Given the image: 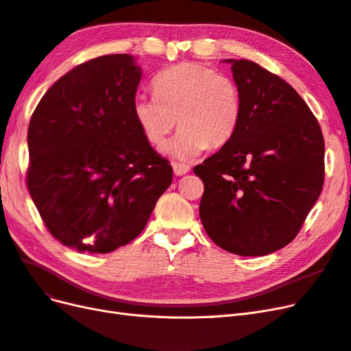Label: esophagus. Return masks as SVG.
<instances>
[{
	"instance_id": "1",
	"label": "esophagus",
	"mask_w": 351,
	"mask_h": 351,
	"mask_svg": "<svg viewBox=\"0 0 351 351\" xmlns=\"http://www.w3.org/2000/svg\"><path fill=\"white\" fill-rule=\"evenodd\" d=\"M173 171L176 176H184L186 173L190 171V167L187 164H182V162H174L173 164Z\"/></svg>"
}]
</instances>
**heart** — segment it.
Wrapping results in <instances>:
<instances>
[{"instance_id": "heart-1", "label": "heart", "mask_w": 351, "mask_h": 351, "mask_svg": "<svg viewBox=\"0 0 351 351\" xmlns=\"http://www.w3.org/2000/svg\"><path fill=\"white\" fill-rule=\"evenodd\" d=\"M152 97L137 95L133 115L149 143L162 146L176 127H182L164 152L190 161L206 147L224 146L234 136L241 117V95L227 74L182 62L158 73Z\"/></svg>"}]
</instances>
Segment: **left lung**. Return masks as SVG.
I'll use <instances>...</instances> for the list:
<instances>
[{"mask_svg":"<svg viewBox=\"0 0 351 351\" xmlns=\"http://www.w3.org/2000/svg\"><path fill=\"white\" fill-rule=\"evenodd\" d=\"M224 62L240 89L241 117L234 136L193 168L205 186L199 215L221 249L263 256L297 236L319 197L324 136L289 83L249 60Z\"/></svg>","mask_w":351,"mask_h":351,"instance_id":"1","label":"left lung"}]
</instances>
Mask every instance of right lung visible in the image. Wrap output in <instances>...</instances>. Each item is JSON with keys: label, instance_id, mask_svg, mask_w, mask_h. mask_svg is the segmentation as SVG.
I'll return each mask as SVG.
<instances>
[{"label": "right lung", "instance_id": "obj_1", "mask_svg": "<svg viewBox=\"0 0 351 351\" xmlns=\"http://www.w3.org/2000/svg\"><path fill=\"white\" fill-rule=\"evenodd\" d=\"M141 77L130 54L93 58L52 84L30 119L27 189L51 234L77 252L134 240L173 182L134 120Z\"/></svg>", "mask_w": 351, "mask_h": 351}]
</instances>
